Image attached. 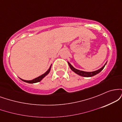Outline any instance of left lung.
I'll return each instance as SVG.
<instances>
[{
	"instance_id": "obj_1",
	"label": "left lung",
	"mask_w": 122,
	"mask_h": 122,
	"mask_svg": "<svg viewBox=\"0 0 122 122\" xmlns=\"http://www.w3.org/2000/svg\"><path fill=\"white\" fill-rule=\"evenodd\" d=\"M68 64H69V66L70 68H71V69L72 70L73 72H75V73L77 74L78 75L81 76L86 77H92V76H93L97 75V74L99 73H100L102 71V70L104 69L105 65H106V64H107V62H106V64H105L104 65V66H102L101 68H100V69H99L97 70V71H93V72H85V71H80V70L76 69V68H74V67L73 66L71 65V64H70L69 62H68Z\"/></svg>"
}]
</instances>
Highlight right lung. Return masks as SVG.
I'll return each mask as SVG.
<instances>
[{
    "label": "right lung",
    "instance_id": "obj_1",
    "mask_svg": "<svg viewBox=\"0 0 122 122\" xmlns=\"http://www.w3.org/2000/svg\"><path fill=\"white\" fill-rule=\"evenodd\" d=\"M51 65H50V66L49 67V69L47 70V71L45 73H43V75L40 76H38V77H36L35 78V79L31 80H23V79H20V80H22L24 82H27V83H30V84H33V83H36V82H40L42 80L43 78L45 77L46 76H47L48 75L49 73L50 70H51Z\"/></svg>",
    "mask_w": 122,
    "mask_h": 122
}]
</instances>
